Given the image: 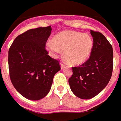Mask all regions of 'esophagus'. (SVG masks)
I'll list each match as a JSON object with an SVG mask.
<instances>
[{"instance_id":"1","label":"esophagus","mask_w":121,"mask_h":121,"mask_svg":"<svg viewBox=\"0 0 121 121\" xmlns=\"http://www.w3.org/2000/svg\"><path fill=\"white\" fill-rule=\"evenodd\" d=\"M65 66H66V65H65V64H64V63H60V67H61V68H65Z\"/></svg>"}]
</instances>
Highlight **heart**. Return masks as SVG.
<instances>
[{"label": "heart", "mask_w": 121, "mask_h": 121, "mask_svg": "<svg viewBox=\"0 0 121 121\" xmlns=\"http://www.w3.org/2000/svg\"><path fill=\"white\" fill-rule=\"evenodd\" d=\"M93 40L89 35L76 31L60 32L53 38V42L46 43V49L54 57L64 51V57L71 65H80L91 55Z\"/></svg>", "instance_id": "heart-1"}]
</instances>
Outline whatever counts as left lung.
<instances>
[{"label": "left lung", "instance_id": "1", "mask_svg": "<svg viewBox=\"0 0 121 121\" xmlns=\"http://www.w3.org/2000/svg\"><path fill=\"white\" fill-rule=\"evenodd\" d=\"M93 47L89 59L83 65L72 68L68 80L70 89L77 97L91 99L98 95L108 84L113 67V51L102 33L91 30Z\"/></svg>", "mask_w": 121, "mask_h": 121}]
</instances>
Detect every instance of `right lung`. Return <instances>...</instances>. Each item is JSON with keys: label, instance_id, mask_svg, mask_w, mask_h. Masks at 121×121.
Listing matches in <instances>:
<instances>
[{"label": "right lung", "instance_id": "1", "mask_svg": "<svg viewBox=\"0 0 121 121\" xmlns=\"http://www.w3.org/2000/svg\"><path fill=\"white\" fill-rule=\"evenodd\" d=\"M51 26L30 29L19 35L8 51L10 78L23 96L38 100L48 95L54 76L60 70L59 61L51 58L45 43Z\"/></svg>", "mask_w": 121, "mask_h": 121}]
</instances>
